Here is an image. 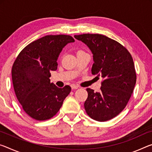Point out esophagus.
Masks as SVG:
<instances>
[{
    "label": "esophagus",
    "mask_w": 152,
    "mask_h": 152,
    "mask_svg": "<svg viewBox=\"0 0 152 152\" xmlns=\"http://www.w3.org/2000/svg\"><path fill=\"white\" fill-rule=\"evenodd\" d=\"M71 88L72 89H77L79 88V86L74 85V84H72V85H71Z\"/></svg>",
    "instance_id": "esophagus-1"
}]
</instances>
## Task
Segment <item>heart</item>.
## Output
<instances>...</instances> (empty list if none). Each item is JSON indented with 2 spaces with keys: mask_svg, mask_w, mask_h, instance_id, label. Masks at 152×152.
I'll use <instances>...</instances> for the list:
<instances>
[{
  "mask_svg": "<svg viewBox=\"0 0 152 152\" xmlns=\"http://www.w3.org/2000/svg\"><path fill=\"white\" fill-rule=\"evenodd\" d=\"M79 51H83V50H78V52H79Z\"/></svg>",
  "mask_w": 152,
  "mask_h": 152,
  "instance_id": "obj_1",
  "label": "heart"
}]
</instances>
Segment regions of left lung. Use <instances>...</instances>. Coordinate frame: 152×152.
Here are the masks:
<instances>
[{
  "mask_svg": "<svg viewBox=\"0 0 152 152\" xmlns=\"http://www.w3.org/2000/svg\"><path fill=\"white\" fill-rule=\"evenodd\" d=\"M74 38L88 46L93 55L92 74L103 78L99 92L86 88V114L105 122L123 110L131 97L137 76L129 51L118 42L99 34H83Z\"/></svg>",
  "mask_w": 152,
  "mask_h": 152,
  "instance_id": "obj_1",
  "label": "left lung"
}]
</instances>
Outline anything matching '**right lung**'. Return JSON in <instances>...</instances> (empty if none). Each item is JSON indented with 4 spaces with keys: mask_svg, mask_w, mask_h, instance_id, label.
<instances>
[{
    "mask_svg": "<svg viewBox=\"0 0 152 152\" xmlns=\"http://www.w3.org/2000/svg\"><path fill=\"white\" fill-rule=\"evenodd\" d=\"M69 35H47L23 49L12 67L14 91L23 110L39 120L51 118L58 112L71 91L68 85L58 88L50 83V71L57 69V59L67 43Z\"/></svg>",
    "mask_w": 152,
    "mask_h": 152,
    "instance_id": "right-lung-1",
    "label": "right lung"
}]
</instances>
